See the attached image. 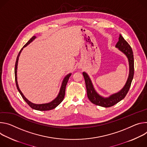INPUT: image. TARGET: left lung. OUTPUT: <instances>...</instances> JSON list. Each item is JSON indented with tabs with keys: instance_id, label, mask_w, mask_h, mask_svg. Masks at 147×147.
Masks as SVG:
<instances>
[{
	"instance_id": "1",
	"label": "left lung",
	"mask_w": 147,
	"mask_h": 147,
	"mask_svg": "<svg viewBox=\"0 0 147 147\" xmlns=\"http://www.w3.org/2000/svg\"><path fill=\"white\" fill-rule=\"evenodd\" d=\"M116 47L126 55L129 62L128 78L124 86L121 90L116 93L110 95L108 97H102L95 90L89 75L86 72H83L88 99L92 103L104 107L113 106L124 98L129 89L134 76V55L132 48L121 34H120L119 41L116 44Z\"/></svg>"
}]
</instances>
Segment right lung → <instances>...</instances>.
Returning <instances> with one entry per match:
<instances>
[{"label": "right lung", "instance_id": "right-lung-1", "mask_svg": "<svg viewBox=\"0 0 147 147\" xmlns=\"http://www.w3.org/2000/svg\"><path fill=\"white\" fill-rule=\"evenodd\" d=\"M36 38V36H33L32 37L29 41L24 45V47L21 49V50L20 51L18 57H17V59H16V63H15V68H14V75H15V80H16V86H17L18 90H19V93H20L21 96H22L23 99L25 100V102L29 105L30 107H31L32 109H33L34 110H39V111H47V110H50L52 109H55L57 106H58L63 100L64 96H65V88H66V86L67 84L68 83V81L69 80V77L71 75V74H68L66 76H65L62 81V83L61 85V87L59 90V92L58 94V96H57L56 98L55 99H54L53 101H51L50 103H44V104H34L33 103H31V102H30L28 99H26V97L23 95V94L22 93V92H21L20 89H19V85H18V80H17V69H18V61H19V56L20 55V53H22V51L23 50V48L26 47L27 45H28L30 43H31L32 41H33L35 38Z\"/></svg>", "mask_w": 147, "mask_h": 147}]
</instances>
